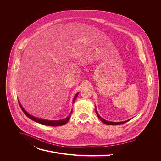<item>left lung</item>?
<instances>
[{
	"instance_id": "1",
	"label": "left lung",
	"mask_w": 161,
	"mask_h": 161,
	"mask_svg": "<svg viewBox=\"0 0 161 161\" xmlns=\"http://www.w3.org/2000/svg\"><path fill=\"white\" fill-rule=\"evenodd\" d=\"M96 114H97V117H98V118L103 122V123H104V124H107V125H119V124H124V123H125V122H127L128 121H129L130 120H126V121H124V122H109V121H107V120H104V119H103L99 114V113H97V110L96 109Z\"/></svg>"
}]
</instances>
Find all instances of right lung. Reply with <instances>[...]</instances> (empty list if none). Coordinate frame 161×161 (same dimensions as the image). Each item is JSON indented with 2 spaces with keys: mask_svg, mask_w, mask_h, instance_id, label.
I'll list each match as a JSON object with an SVG mask.
<instances>
[{
  "mask_svg": "<svg viewBox=\"0 0 161 161\" xmlns=\"http://www.w3.org/2000/svg\"><path fill=\"white\" fill-rule=\"evenodd\" d=\"M79 93H77L76 94V96H75L74 97V99H73V103L75 102V99H76ZM18 103L20 106V108H21L22 111H24V113L26 114V116L29 118L30 119L35 121L36 122H37V123H39L41 124H42V125H48V126H53V127H56V126H60V125H63L64 124H65L70 119V117H71V114L73 112V111H71L69 115L67 117H66L65 119H62V120H44V119H39V118H36V117H34L33 116H32L31 114H30L29 113H27L24 109V108L22 107V106L21 105L19 101H18Z\"/></svg>",
  "mask_w": 161,
  "mask_h": 161,
  "instance_id": "obj_1",
  "label": "right lung"
}]
</instances>
